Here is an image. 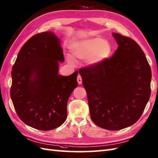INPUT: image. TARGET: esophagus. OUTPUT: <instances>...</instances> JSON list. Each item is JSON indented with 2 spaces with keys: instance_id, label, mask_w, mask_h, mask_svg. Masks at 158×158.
<instances>
[{
  "instance_id": "esophagus-1",
  "label": "esophagus",
  "mask_w": 158,
  "mask_h": 158,
  "mask_svg": "<svg viewBox=\"0 0 158 158\" xmlns=\"http://www.w3.org/2000/svg\"><path fill=\"white\" fill-rule=\"evenodd\" d=\"M77 82H78V84H81L82 83V78H81V75H78L77 76Z\"/></svg>"
}]
</instances>
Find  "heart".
Returning <instances> with one entry per match:
<instances>
[{
	"label": "heart",
	"mask_w": 158,
	"mask_h": 158,
	"mask_svg": "<svg viewBox=\"0 0 158 158\" xmlns=\"http://www.w3.org/2000/svg\"><path fill=\"white\" fill-rule=\"evenodd\" d=\"M70 55L76 60H87L89 65L96 66L105 61L112 53V47L107 40L94 37L73 43L70 47ZM68 61L74 64L73 60Z\"/></svg>",
	"instance_id": "1"
}]
</instances>
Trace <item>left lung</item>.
<instances>
[{
	"mask_svg": "<svg viewBox=\"0 0 158 158\" xmlns=\"http://www.w3.org/2000/svg\"><path fill=\"white\" fill-rule=\"evenodd\" d=\"M118 48L110 58L79 70L90 117L96 125L119 130L135 123L151 95L152 70L133 39L113 33Z\"/></svg>",
	"mask_w": 158,
	"mask_h": 158,
	"instance_id": "8db88e82",
	"label": "left lung"
}]
</instances>
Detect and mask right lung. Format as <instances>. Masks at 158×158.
Segmentation results:
<instances>
[{
  "label": "right lung",
  "instance_id": "right-lung-1",
  "mask_svg": "<svg viewBox=\"0 0 158 158\" xmlns=\"http://www.w3.org/2000/svg\"><path fill=\"white\" fill-rule=\"evenodd\" d=\"M64 60L60 39L50 31L32 36L19 50L12 67L10 95L26 125L51 130L66 121L67 102L78 84V72L60 75L59 62Z\"/></svg>",
  "mask_w": 158,
  "mask_h": 158
}]
</instances>
